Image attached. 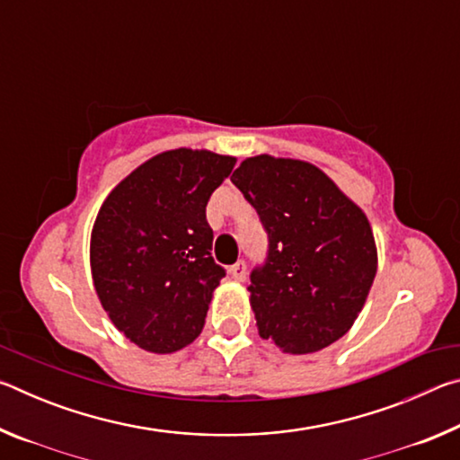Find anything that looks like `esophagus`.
Instances as JSON below:
<instances>
[{
	"instance_id": "esophagus-1",
	"label": "esophagus",
	"mask_w": 460,
	"mask_h": 460,
	"mask_svg": "<svg viewBox=\"0 0 460 460\" xmlns=\"http://www.w3.org/2000/svg\"><path fill=\"white\" fill-rule=\"evenodd\" d=\"M229 271H231V276L237 279V282H243L245 276H247V266H245V261H237V263H233Z\"/></svg>"
}]
</instances>
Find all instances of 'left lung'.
<instances>
[{
	"label": "left lung",
	"mask_w": 460,
	"mask_h": 460,
	"mask_svg": "<svg viewBox=\"0 0 460 460\" xmlns=\"http://www.w3.org/2000/svg\"><path fill=\"white\" fill-rule=\"evenodd\" d=\"M231 182L268 233L247 288L261 339L292 355L332 345L359 316L377 271L367 217L308 162L255 155Z\"/></svg>",
	"instance_id": "8db88e82"
}]
</instances>
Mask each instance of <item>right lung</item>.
Here are the masks:
<instances>
[{
	"label": "right lung",
	"instance_id": "add662e5",
	"mask_svg": "<svg viewBox=\"0 0 460 460\" xmlns=\"http://www.w3.org/2000/svg\"><path fill=\"white\" fill-rule=\"evenodd\" d=\"M235 158L170 150L105 199L91 235L93 282L113 324L152 353L199 337L225 268L213 260L207 202Z\"/></svg>",
	"mask_w": 460,
	"mask_h": 460
}]
</instances>
